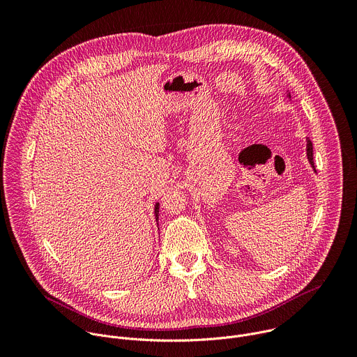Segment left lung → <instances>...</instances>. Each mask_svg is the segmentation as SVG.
I'll return each mask as SVG.
<instances>
[{"label":"left lung","instance_id":"1","mask_svg":"<svg viewBox=\"0 0 357 357\" xmlns=\"http://www.w3.org/2000/svg\"><path fill=\"white\" fill-rule=\"evenodd\" d=\"M308 148H307V154H308V160L311 162V165L314 167V154H312V142L308 139Z\"/></svg>","mask_w":357,"mask_h":357}]
</instances>
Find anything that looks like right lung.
Returning <instances> with one entry per match:
<instances>
[{
	"label": "right lung",
	"mask_w": 357,
	"mask_h": 357,
	"mask_svg": "<svg viewBox=\"0 0 357 357\" xmlns=\"http://www.w3.org/2000/svg\"><path fill=\"white\" fill-rule=\"evenodd\" d=\"M158 209H160V208H158V203H157V205H155V216H157V220H158V212H160Z\"/></svg>",
	"instance_id": "1"
}]
</instances>
